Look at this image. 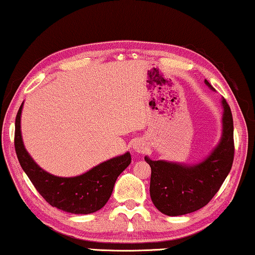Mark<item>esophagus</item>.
Returning a JSON list of instances; mask_svg holds the SVG:
<instances>
[{"label":"esophagus","instance_id":"obj_1","mask_svg":"<svg viewBox=\"0 0 255 255\" xmlns=\"http://www.w3.org/2000/svg\"><path fill=\"white\" fill-rule=\"evenodd\" d=\"M133 149H134L136 152H143L146 150V143L142 140H138L135 141L134 144H133Z\"/></svg>","mask_w":255,"mask_h":255}]
</instances>
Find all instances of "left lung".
<instances>
[{
  "label": "left lung",
  "mask_w": 255,
  "mask_h": 255,
  "mask_svg": "<svg viewBox=\"0 0 255 255\" xmlns=\"http://www.w3.org/2000/svg\"><path fill=\"white\" fill-rule=\"evenodd\" d=\"M205 84L214 90L206 80ZM221 104L220 142L203 162L186 165L144 157L151 168L150 197L159 212L177 217L202 209L218 193L232 170L235 154L233 115L225 98Z\"/></svg>",
  "instance_id": "obj_1"
}]
</instances>
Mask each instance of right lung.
<instances>
[{
  "mask_svg": "<svg viewBox=\"0 0 255 255\" xmlns=\"http://www.w3.org/2000/svg\"><path fill=\"white\" fill-rule=\"evenodd\" d=\"M22 105L15 117L14 148L27 177L51 206L73 214L97 212L108 202L116 179L131 163L130 152L100 163L77 177L62 178L50 174L30 157L23 146L20 131Z\"/></svg>",
  "mask_w": 255,
  "mask_h": 255,
  "instance_id": "right-lung-1",
  "label": "right lung"
}]
</instances>
